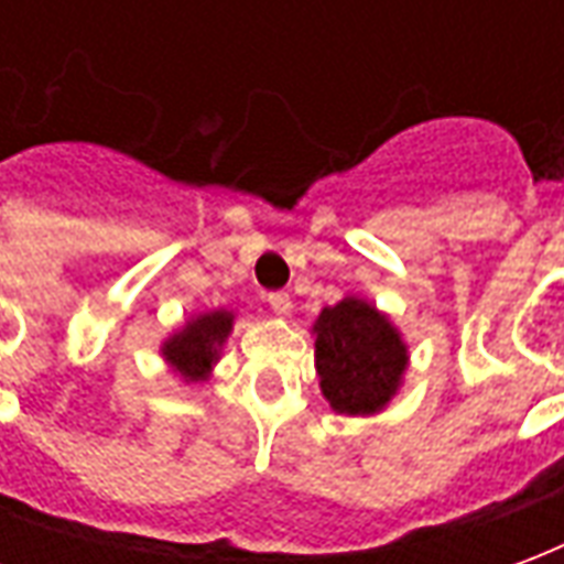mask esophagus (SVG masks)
I'll return each instance as SVG.
<instances>
[{"label":"esophagus","mask_w":564,"mask_h":564,"mask_svg":"<svg viewBox=\"0 0 564 564\" xmlns=\"http://www.w3.org/2000/svg\"><path fill=\"white\" fill-rule=\"evenodd\" d=\"M269 305L278 317H286V314H290V307H293V299H290V293L278 290V293H269Z\"/></svg>","instance_id":"esophagus-1"}]
</instances>
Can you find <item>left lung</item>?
I'll return each instance as SVG.
<instances>
[{"mask_svg": "<svg viewBox=\"0 0 564 564\" xmlns=\"http://www.w3.org/2000/svg\"><path fill=\"white\" fill-rule=\"evenodd\" d=\"M314 332L319 387L338 414H375L390 402L408 362L390 319L362 299H344L323 307Z\"/></svg>", "mask_w": 564, "mask_h": 564, "instance_id": "8db88e82", "label": "left lung"}]
</instances>
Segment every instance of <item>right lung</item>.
<instances>
[{"instance_id": "obj_1", "label": "right lung", "mask_w": 564, "mask_h": 564, "mask_svg": "<svg viewBox=\"0 0 564 564\" xmlns=\"http://www.w3.org/2000/svg\"><path fill=\"white\" fill-rule=\"evenodd\" d=\"M229 329H232V314L226 311L202 314L193 323H186L184 332L165 341L162 356L181 371V378L202 380L210 371V362L217 359V350L226 341Z\"/></svg>"}]
</instances>
